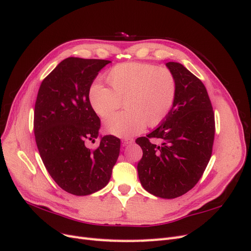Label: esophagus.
Instances as JSON below:
<instances>
[{
    "label": "esophagus",
    "mask_w": 251,
    "mask_h": 251,
    "mask_svg": "<svg viewBox=\"0 0 251 251\" xmlns=\"http://www.w3.org/2000/svg\"><path fill=\"white\" fill-rule=\"evenodd\" d=\"M133 138H124L123 139V143H124V146H127V144H131V143H133Z\"/></svg>",
    "instance_id": "1"
}]
</instances>
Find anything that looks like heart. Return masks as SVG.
Instances as JSON below:
<instances>
[{
  "instance_id": "b5f03b06",
  "label": "heart",
  "mask_w": 251,
  "mask_h": 251,
  "mask_svg": "<svg viewBox=\"0 0 251 251\" xmlns=\"http://www.w3.org/2000/svg\"><path fill=\"white\" fill-rule=\"evenodd\" d=\"M112 90L101 82L89 89V102L98 116L105 117L124 100L126 111L104 120L107 131L119 137L140 133L146 125L156 126L169 115L177 94V81L165 67L148 63H124L108 73Z\"/></svg>"
}]
</instances>
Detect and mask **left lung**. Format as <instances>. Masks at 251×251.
Wrapping results in <instances>:
<instances>
[{
  "mask_svg": "<svg viewBox=\"0 0 251 251\" xmlns=\"http://www.w3.org/2000/svg\"><path fill=\"white\" fill-rule=\"evenodd\" d=\"M177 81V94L169 115L146 137L138 176L151 195L174 199L198 183L206 169L215 139V113L203 82L179 63H166ZM159 139L160 145L151 141Z\"/></svg>",
  "mask_w": 251,
  "mask_h": 251,
  "instance_id": "8db88e82",
  "label": "left lung"
}]
</instances>
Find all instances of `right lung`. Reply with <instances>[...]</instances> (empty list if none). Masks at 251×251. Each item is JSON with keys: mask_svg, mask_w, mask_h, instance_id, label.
Instances as JSON below:
<instances>
[{"mask_svg": "<svg viewBox=\"0 0 251 251\" xmlns=\"http://www.w3.org/2000/svg\"><path fill=\"white\" fill-rule=\"evenodd\" d=\"M104 59L68 57L41 83L33 130L45 168L56 184L75 196L91 195L108 184L120 151V139L103 136L95 150L100 119L89 102V89Z\"/></svg>", "mask_w": 251, "mask_h": 251, "instance_id": "obj_1", "label": "right lung"}]
</instances>
